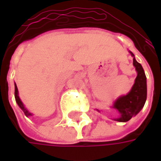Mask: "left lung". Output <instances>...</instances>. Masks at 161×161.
I'll use <instances>...</instances> for the list:
<instances>
[{
    "instance_id": "obj_1",
    "label": "left lung",
    "mask_w": 161,
    "mask_h": 161,
    "mask_svg": "<svg viewBox=\"0 0 161 161\" xmlns=\"http://www.w3.org/2000/svg\"><path fill=\"white\" fill-rule=\"evenodd\" d=\"M131 55L134 57L132 53ZM133 64L137 70V77L135 83L130 92L126 96L118 98L114 103V108L120 112V117L115 121L125 122L129 121L134 115H137L143 108L147 99V78L142 64L138 63L135 58H133ZM99 111V110H98Z\"/></svg>"
}]
</instances>
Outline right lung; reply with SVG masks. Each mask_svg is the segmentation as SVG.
Instances as JSON below:
<instances>
[{"instance_id": "obj_1", "label": "right lung", "mask_w": 161, "mask_h": 161, "mask_svg": "<svg viewBox=\"0 0 161 161\" xmlns=\"http://www.w3.org/2000/svg\"><path fill=\"white\" fill-rule=\"evenodd\" d=\"M14 97H15V101L16 103H18V105L19 106V108H21L23 110V112H24V114H25V115L26 116H29V115H32V114L30 113L27 109H26L25 107H24V105H23V103H21V101H20V99H19V96H18V89H17V86H16V84H14Z\"/></svg>"}]
</instances>
